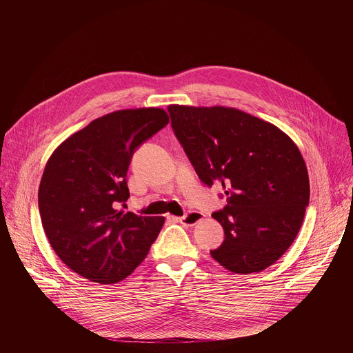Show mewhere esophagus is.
<instances>
[{"label": "esophagus", "instance_id": "obj_1", "mask_svg": "<svg viewBox=\"0 0 353 353\" xmlns=\"http://www.w3.org/2000/svg\"><path fill=\"white\" fill-rule=\"evenodd\" d=\"M203 218H204V216H203V214H201V212L191 211V212H188V214H185V215L177 218V221H179L181 225H184V226H194V225H196Z\"/></svg>", "mask_w": 353, "mask_h": 353}]
</instances>
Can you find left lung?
Instances as JSON below:
<instances>
[{
	"instance_id": "8db88e82",
	"label": "left lung",
	"mask_w": 353,
	"mask_h": 353,
	"mask_svg": "<svg viewBox=\"0 0 353 353\" xmlns=\"http://www.w3.org/2000/svg\"><path fill=\"white\" fill-rule=\"evenodd\" d=\"M172 128L199 180L228 195L212 214L223 243L211 256L234 274L261 272L296 239L310 199L307 168L278 127L233 108L170 105Z\"/></svg>"
}]
</instances>
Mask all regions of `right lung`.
<instances>
[{"mask_svg": "<svg viewBox=\"0 0 353 353\" xmlns=\"http://www.w3.org/2000/svg\"><path fill=\"white\" fill-rule=\"evenodd\" d=\"M169 123L163 109L109 113L67 138L47 161L39 211L60 260L99 283L127 278L157 240L163 216L124 212L134 150Z\"/></svg>", "mask_w": 353, "mask_h": 353, "instance_id": "right-lung-1", "label": "right lung"}]
</instances>
